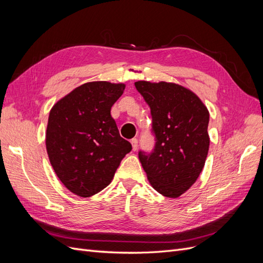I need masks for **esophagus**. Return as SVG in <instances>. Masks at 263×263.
<instances>
[{
	"mask_svg": "<svg viewBox=\"0 0 263 263\" xmlns=\"http://www.w3.org/2000/svg\"><path fill=\"white\" fill-rule=\"evenodd\" d=\"M130 142H132V146H133V150L136 151L137 148H138V140H137V138H133L130 140Z\"/></svg>",
	"mask_w": 263,
	"mask_h": 263,
	"instance_id": "1",
	"label": "esophagus"
}]
</instances>
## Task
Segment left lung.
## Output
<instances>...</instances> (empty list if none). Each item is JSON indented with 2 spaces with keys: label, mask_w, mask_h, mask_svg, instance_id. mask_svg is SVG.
Wrapping results in <instances>:
<instances>
[{
  "label": "left lung",
  "mask_w": 263,
  "mask_h": 263,
  "mask_svg": "<svg viewBox=\"0 0 263 263\" xmlns=\"http://www.w3.org/2000/svg\"><path fill=\"white\" fill-rule=\"evenodd\" d=\"M153 116L156 146L139 153L150 185L165 197L177 198L202 172L210 148V112L197 95L173 82H135Z\"/></svg>",
  "instance_id": "left-lung-1"
}]
</instances>
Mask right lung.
<instances>
[{"label": "right lung", "mask_w": 263, "mask_h": 263, "mask_svg": "<svg viewBox=\"0 0 263 263\" xmlns=\"http://www.w3.org/2000/svg\"><path fill=\"white\" fill-rule=\"evenodd\" d=\"M124 83L87 82L51 107L46 149L52 168L70 192L90 197L112 182L122 159L132 150L121 137L110 108Z\"/></svg>", "instance_id": "1"}]
</instances>
